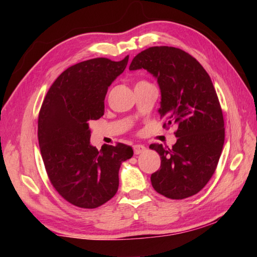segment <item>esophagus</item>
Wrapping results in <instances>:
<instances>
[{
    "label": "esophagus",
    "mask_w": 257,
    "mask_h": 257,
    "mask_svg": "<svg viewBox=\"0 0 257 257\" xmlns=\"http://www.w3.org/2000/svg\"><path fill=\"white\" fill-rule=\"evenodd\" d=\"M134 152H135V155H140V154H143V152L146 150V147L145 146H143V145H135L134 147Z\"/></svg>",
    "instance_id": "1"
}]
</instances>
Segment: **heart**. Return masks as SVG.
Segmentation results:
<instances>
[{"instance_id": "b5f03b06", "label": "heart", "mask_w": 257, "mask_h": 257, "mask_svg": "<svg viewBox=\"0 0 257 257\" xmlns=\"http://www.w3.org/2000/svg\"><path fill=\"white\" fill-rule=\"evenodd\" d=\"M143 81H144V80H143ZM139 83H141V81H139Z\"/></svg>"}]
</instances>
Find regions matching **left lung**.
<instances>
[{"label":"left lung","mask_w":257,"mask_h":257,"mask_svg":"<svg viewBox=\"0 0 257 257\" xmlns=\"http://www.w3.org/2000/svg\"><path fill=\"white\" fill-rule=\"evenodd\" d=\"M144 68L161 90L163 128L177 125L171 149L152 144L161 158L151 184L169 199L192 196L210 181L219 163L225 129L222 108L209 74L190 54L171 46H154L139 53L129 69Z\"/></svg>","instance_id":"1"}]
</instances>
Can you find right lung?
Here are the masks:
<instances>
[{"mask_svg":"<svg viewBox=\"0 0 257 257\" xmlns=\"http://www.w3.org/2000/svg\"><path fill=\"white\" fill-rule=\"evenodd\" d=\"M129 56L113 62L92 58L58 76L38 114V144L47 176L59 195L83 209H95L117 193L119 168L134 151L123 144L90 145L91 120L105 111L108 87L121 74Z\"/></svg>","mask_w":257,"mask_h":257,"instance_id":"obj_1","label":"right lung"}]
</instances>
